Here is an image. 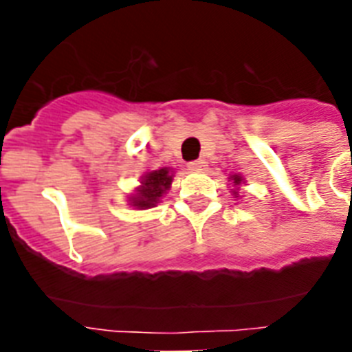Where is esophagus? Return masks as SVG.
I'll use <instances>...</instances> for the list:
<instances>
[{
    "label": "esophagus",
    "mask_w": 352,
    "mask_h": 352,
    "mask_svg": "<svg viewBox=\"0 0 352 352\" xmlns=\"http://www.w3.org/2000/svg\"><path fill=\"white\" fill-rule=\"evenodd\" d=\"M206 160L204 159H197V160H192V162H188V170H192V171H203L204 168H206Z\"/></svg>",
    "instance_id": "esophagus-1"
}]
</instances>
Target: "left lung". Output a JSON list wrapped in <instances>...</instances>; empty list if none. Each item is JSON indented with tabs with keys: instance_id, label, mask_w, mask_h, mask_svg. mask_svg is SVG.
I'll return each mask as SVG.
<instances>
[{
	"instance_id": "8db88e82",
	"label": "left lung",
	"mask_w": 352,
	"mask_h": 352,
	"mask_svg": "<svg viewBox=\"0 0 352 352\" xmlns=\"http://www.w3.org/2000/svg\"><path fill=\"white\" fill-rule=\"evenodd\" d=\"M230 181L234 182V186H235V188H239L241 184L245 182V179H243V177H241V175H232V177H230ZM234 195H235V197H239V192H237V190H234Z\"/></svg>"
}]
</instances>
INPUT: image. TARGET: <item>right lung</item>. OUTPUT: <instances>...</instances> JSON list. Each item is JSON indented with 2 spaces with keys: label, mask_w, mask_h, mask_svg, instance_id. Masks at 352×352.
I'll use <instances>...</instances> for the list:
<instances>
[{
  "label": "right lung",
  "mask_w": 352,
  "mask_h": 352,
  "mask_svg": "<svg viewBox=\"0 0 352 352\" xmlns=\"http://www.w3.org/2000/svg\"><path fill=\"white\" fill-rule=\"evenodd\" d=\"M171 181H173V173H171L170 168H160V170L149 171V173L142 177L140 186L129 197V203L138 210L153 208V206H157L160 197L170 190Z\"/></svg>",
  "instance_id": "obj_1"
}]
</instances>
